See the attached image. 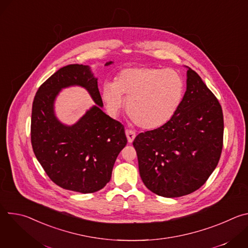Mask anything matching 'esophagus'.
<instances>
[{
  "label": "esophagus",
  "mask_w": 248,
  "mask_h": 248,
  "mask_svg": "<svg viewBox=\"0 0 248 248\" xmlns=\"http://www.w3.org/2000/svg\"><path fill=\"white\" fill-rule=\"evenodd\" d=\"M125 134H126V137H127V141L129 143H131L133 139L135 138V132L130 130V129H125Z\"/></svg>",
  "instance_id": "34e87169"
}]
</instances>
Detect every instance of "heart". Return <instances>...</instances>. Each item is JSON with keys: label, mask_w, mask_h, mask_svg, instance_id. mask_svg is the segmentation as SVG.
<instances>
[{"label": "heart", "mask_w": 248, "mask_h": 248, "mask_svg": "<svg viewBox=\"0 0 248 248\" xmlns=\"http://www.w3.org/2000/svg\"><path fill=\"white\" fill-rule=\"evenodd\" d=\"M185 82L182 76L170 68L133 66L122 69L116 81H106L102 98L112 115L124 107L140 127L156 128L174 115L182 102Z\"/></svg>", "instance_id": "b5f03b06"}]
</instances>
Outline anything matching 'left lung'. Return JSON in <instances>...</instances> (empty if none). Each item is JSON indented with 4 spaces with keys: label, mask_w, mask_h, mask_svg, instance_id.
Instances as JSON below:
<instances>
[{
    "label": "left lung",
    "mask_w": 248,
    "mask_h": 248,
    "mask_svg": "<svg viewBox=\"0 0 248 248\" xmlns=\"http://www.w3.org/2000/svg\"><path fill=\"white\" fill-rule=\"evenodd\" d=\"M223 137L221 105L188 67L186 91L174 115L133 140L141 180L149 190L169 198L197 190L218 165Z\"/></svg>",
    "instance_id": "8db88e82"
}]
</instances>
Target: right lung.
I'll return each mask as SVG.
<instances>
[{"mask_svg": "<svg viewBox=\"0 0 248 248\" xmlns=\"http://www.w3.org/2000/svg\"><path fill=\"white\" fill-rule=\"evenodd\" d=\"M72 85L84 87L97 105L76 125L67 127L54 117L53 101L62 88ZM101 107L97 78L88 65L78 63L60 68L34 97L30 130L33 152L52 182L62 188L92 193L111 180L116 159L127 139L124 125Z\"/></svg>", "mask_w": 248, "mask_h": 248, "instance_id": "add662e5", "label": "right lung"}]
</instances>
